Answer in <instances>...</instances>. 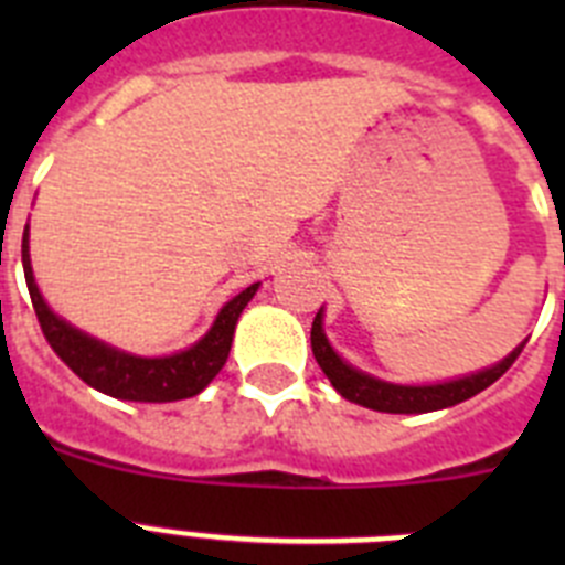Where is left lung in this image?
I'll use <instances>...</instances> for the list:
<instances>
[{
    "label": "left lung",
    "mask_w": 565,
    "mask_h": 565,
    "mask_svg": "<svg viewBox=\"0 0 565 565\" xmlns=\"http://www.w3.org/2000/svg\"><path fill=\"white\" fill-rule=\"evenodd\" d=\"M523 344L526 342L518 344L515 351L509 353L503 362H498L495 367H489V371L472 373V376L456 379V382L418 384V387H411V384L379 382V379L367 376V373L356 371V367H351L348 362H342V359L337 356V351L328 344L326 331H322V311L313 317L311 326L313 356H317L322 373L331 379L337 393H342L348 402H356L362 404V407H371V411L379 413H430L467 402V398H472L476 393L487 391L489 384L498 382V379L515 364V359L521 356L523 351Z\"/></svg>",
    "instance_id": "left-lung-1"
}]
</instances>
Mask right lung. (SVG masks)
<instances>
[{
  "mask_svg": "<svg viewBox=\"0 0 565 565\" xmlns=\"http://www.w3.org/2000/svg\"><path fill=\"white\" fill-rule=\"evenodd\" d=\"M22 266L30 302H33V311H36L39 326H42L50 348L82 382L113 398H124V402H178V398L198 396L226 364L237 317L259 286V282H254L246 291H239L232 302H226L214 319L212 331L201 342L192 344L189 351L174 353V356L143 359L107 348L98 339H89L87 333L67 326L64 319H58L44 306L36 279H33V268H30L28 228L22 234Z\"/></svg>",
  "mask_w": 565,
  "mask_h": 565,
  "instance_id": "obj_1",
  "label": "right lung"
}]
</instances>
